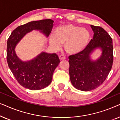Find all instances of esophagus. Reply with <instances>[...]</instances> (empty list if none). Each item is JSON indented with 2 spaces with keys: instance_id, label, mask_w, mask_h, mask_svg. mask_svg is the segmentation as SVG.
<instances>
[{
  "instance_id": "34e87169",
  "label": "esophagus",
  "mask_w": 120,
  "mask_h": 120,
  "mask_svg": "<svg viewBox=\"0 0 120 120\" xmlns=\"http://www.w3.org/2000/svg\"><path fill=\"white\" fill-rule=\"evenodd\" d=\"M59 58H60V60H65V57L63 55H60V56H59Z\"/></svg>"
}]
</instances>
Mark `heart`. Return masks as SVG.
Here are the masks:
<instances>
[{
    "mask_svg": "<svg viewBox=\"0 0 120 120\" xmlns=\"http://www.w3.org/2000/svg\"><path fill=\"white\" fill-rule=\"evenodd\" d=\"M90 39L88 30L72 24L59 26L50 36L49 42L55 51H58L64 44L65 52L70 55L79 53L85 48Z\"/></svg>",
    "mask_w": 120,
    "mask_h": 120,
    "instance_id": "1",
    "label": "heart"
}]
</instances>
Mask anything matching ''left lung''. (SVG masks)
Here are the masks:
<instances>
[{"mask_svg":"<svg viewBox=\"0 0 120 120\" xmlns=\"http://www.w3.org/2000/svg\"><path fill=\"white\" fill-rule=\"evenodd\" d=\"M91 27L94 33L93 39L82 51L68 57L71 82L76 89L83 91H91L104 82L114 60L112 38L103 28ZM98 47L101 48L102 54L96 61H92L90 54Z\"/></svg>","mask_w":120,"mask_h":120,"instance_id":"1","label":"left lung"}]
</instances>
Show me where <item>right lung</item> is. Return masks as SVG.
Instances as JSON below:
<instances>
[{
  "instance_id": "obj_1",
  "label": "right lung",
  "mask_w": 120,
  "mask_h": 120,
  "mask_svg": "<svg viewBox=\"0 0 120 120\" xmlns=\"http://www.w3.org/2000/svg\"><path fill=\"white\" fill-rule=\"evenodd\" d=\"M54 21L51 19L32 21L19 26L11 33L7 41L6 59L11 72L21 86L31 90H39L49 86L60 60L56 53L42 52L32 60L22 62L15 51L16 45L27 33L34 29L48 37Z\"/></svg>"
}]
</instances>
